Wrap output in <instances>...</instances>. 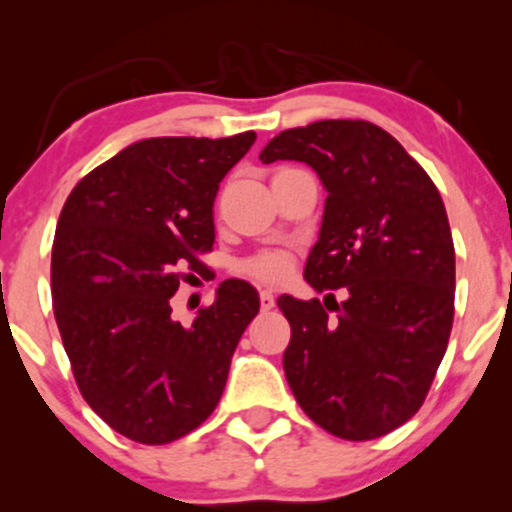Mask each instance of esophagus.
Listing matches in <instances>:
<instances>
[{"instance_id": "obj_1", "label": "esophagus", "mask_w": 512, "mask_h": 512, "mask_svg": "<svg viewBox=\"0 0 512 512\" xmlns=\"http://www.w3.org/2000/svg\"><path fill=\"white\" fill-rule=\"evenodd\" d=\"M260 308L262 310L274 308V293L272 291H260Z\"/></svg>"}]
</instances>
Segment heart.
I'll return each mask as SVG.
<instances>
[{"label": "heart", "instance_id": "b5f03b06", "mask_svg": "<svg viewBox=\"0 0 512 512\" xmlns=\"http://www.w3.org/2000/svg\"><path fill=\"white\" fill-rule=\"evenodd\" d=\"M238 272L257 284H281L291 272V260L281 250H264L240 264Z\"/></svg>", "mask_w": 512, "mask_h": 512}]
</instances>
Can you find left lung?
<instances>
[{
  "label": "left lung",
  "instance_id": "obj_1",
  "mask_svg": "<svg viewBox=\"0 0 512 512\" xmlns=\"http://www.w3.org/2000/svg\"><path fill=\"white\" fill-rule=\"evenodd\" d=\"M262 163L303 161L327 190L305 262L337 303L281 296L291 325L284 373L301 409L344 440H373L419 411L455 315V245L428 173L383 127L320 120L262 149ZM334 312V316L329 313Z\"/></svg>",
  "mask_w": 512,
  "mask_h": 512
}]
</instances>
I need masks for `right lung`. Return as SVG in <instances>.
Returning <instances> with one entry per match:
<instances>
[{"instance_id": "add662e5", "label": "right lung", "mask_w": 512, "mask_h": 512, "mask_svg": "<svg viewBox=\"0 0 512 512\" xmlns=\"http://www.w3.org/2000/svg\"><path fill=\"white\" fill-rule=\"evenodd\" d=\"M156 137L127 146L76 182L52 243V303L64 351L88 407L113 431L166 445L209 419L231 356L260 296L226 279L192 325L170 298L202 272L214 245L219 182L255 144Z\"/></svg>"}]
</instances>
